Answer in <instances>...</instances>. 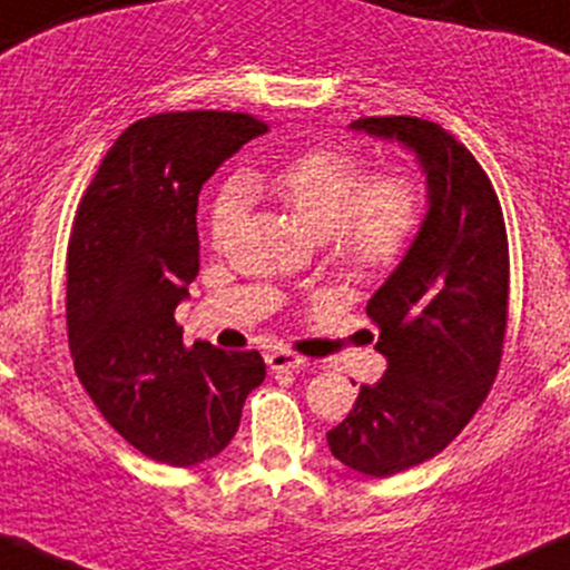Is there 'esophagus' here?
<instances>
[{
  "mask_svg": "<svg viewBox=\"0 0 570 570\" xmlns=\"http://www.w3.org/2000/svg\"><path fill=\"white\" fill-rule=\"evenodd\" d=\"M266 363L272 371H285V368H302L306 363V357L296 355V353H287V350H272L266 353Z\"/></svg>",
  "mask_w": 570,
  "mask_h": 570,
  "instance_id": "obj_1",
  "label": "esophagus"
}]
</instances>
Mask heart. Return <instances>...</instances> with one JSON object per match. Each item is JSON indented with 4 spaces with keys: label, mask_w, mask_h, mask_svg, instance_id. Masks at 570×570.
Returning <instances> with one entry per match:
<instances>
[{
    "label": "heart",
    "mask_w": 570,
    "mask_h": 570,
    "mask_svg": "<svg viewBox=\"0 0 570 570\" xmlns=\"http://www.w3.org/2000/svg\"><path fill=\"white\" fill-rule=\"evenodd\" d=\"M366 164L353 153L315 147L291 158L272 177L228 185L209 213V239L226 242L242 209V190L268 188L315 236H325L344 264L387 268L401 261L423 220V190L406 171L366 180Z\"/></svg>",
    "instance_id": "obj_1"
}]
</instances>
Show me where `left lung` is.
Segmentation results:
<instances>
[{"label":"left lung","mask_w":570,"mask_h":570,"mask_svg":"<svg viewBox=\"0 0 570 570\" xmlns=\"http://www.w3.org/2000/svg\"><path fill=\"white\" fill-rule=\"evenodd\" d=\"M350 129L414 153L428 209L412 247L368 298L387 368L328 431L331 455L393 476L439 455L488 399L509 315V242L490 177L439 124L406 115Z\"/></svg>","instance_id":"8db88e82"}]
</instances>
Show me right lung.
<instances>
[{
  "instance_id": "add662e5",
  "label": "right lung",
  "mask_w": 570,
  "mask_h": 570,
  "mask_svg": "<svg viewBox=\"0 0 570 570\" xmlns=\"http://www.w3.org/2000/svg\"><path fill=\"white\" fill-rule=\"evenodd\" d=\"M268 126L242 112H166L118 137L75 215L67 328L82 387L134 450L169 465L220 455L264 357L185 350L177 304L199 274L196 207L215 169Z\"/></svg>"
}]
</instances>
